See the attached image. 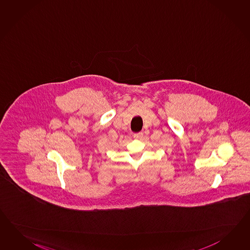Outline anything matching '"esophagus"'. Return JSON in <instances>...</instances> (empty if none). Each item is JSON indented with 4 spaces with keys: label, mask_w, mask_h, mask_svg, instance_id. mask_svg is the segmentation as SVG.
<instances>
[{
    "label": "esophagus",
    "mask_w": 250,
    "mask_h": 250,
    "mask_svg": "<svg viewBox=\"0 0 250 250\" xmlns=\"http://www.w3.org/2000/svg\"><path fill=\"white\" fill-rule=\"evenodd\" d=\"M134 138L137 139V140H140L142 137H143V132H138V133H135L133 135Z\"/></svg>",
    "instance_id": "esophagus-1"
}]
</instances>
